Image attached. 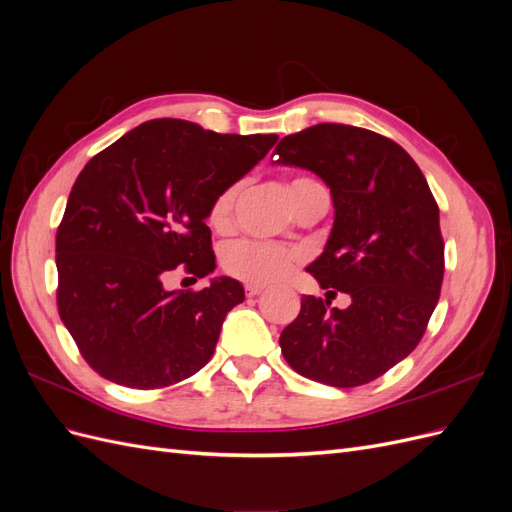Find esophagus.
I'll return each instance as SVG.
<instances>
[{
	"label": "esophagus",
	"instance_id": "1",
	"mask_svg": "<svg viewBox=\"0 0 512 512\" xmlns=\"http://www.w3.org/2000/svg\"><path fill=\"white\" fill-rule=\"evenodd\" d=\"M262 290H265V286H258V284H247V286H245L247 297H256V294H260Z\"/></svg>",
	"mask_w": 512,
	"mask_h": 512
}]
</instances>
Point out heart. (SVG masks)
Here are the masks:
<instances>
[{
    "label": "heart",
    "instance_id": "b5f03b06",
    "mask_svg": "<svg viewBox=\"0 0 512 512\" xmlns=\"http://www.w3.org/2000/svg\"><path fill=\"white\" fill-rule=\"evenodd\" d=\"M312 179H294L288 185L290 196L299 190L314 185ZM239 194V185H228L226 190L218 194L209 209V222L215 228H226L232 220V209H235V200ZM303 258L301 250L297 247H286L271 241H258V239H239L232 241L224 247L222 252V267L228 275L237 277L245 284H273L280 282L294 269V265Z\"/></svg>",
    "mask_w": 512,
    "mask_h": 512
}]
</instances>
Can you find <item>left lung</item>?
Masks as SVG:
<instances>
[{
	"instance_id": "1",
	"label": "left lung",
	"mask_w": 512,
	"mask_h": 512,
	"mask_svg": "<svg viewBox=\"0 0 512 512\" xmlns=\"http://www.w3.org/2000/svg\"><path fill=\"white\" fill-rule=\"evenodd\" d=\"M273 156L329 185L333 228L307 271L320 288L352 299L337 309L303 297L280 335L284 359L337 389L367 384L418 346L438 305L444 241L436 198L406 149L365 128L318 123L284 136Z\"/></svg>"
}]
</instances>
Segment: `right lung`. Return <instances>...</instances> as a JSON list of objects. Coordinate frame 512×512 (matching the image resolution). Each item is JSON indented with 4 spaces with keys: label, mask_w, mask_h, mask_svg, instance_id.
Instances as JSON below:
<instances>
[{
    "label": "right lung",
    "mask_w": 512,
    "mask_h": 512,
    "mask_svg": "<svg viewBox=\"0 0 512 512\" xmlns=\"http://www.w3.org/2000/svg\"><path fill=\"white\" fill-rule=\"evenodd\" d=\"M277 134H218L153 119L91 158L57 228V309L83 359L130 389H164L213 356L222 322L243 303L232 277L166 290L173 271H215L209 209L267 156Z\"/></svg>",
    "instance_id": "add662e5"
}]
</instances>
